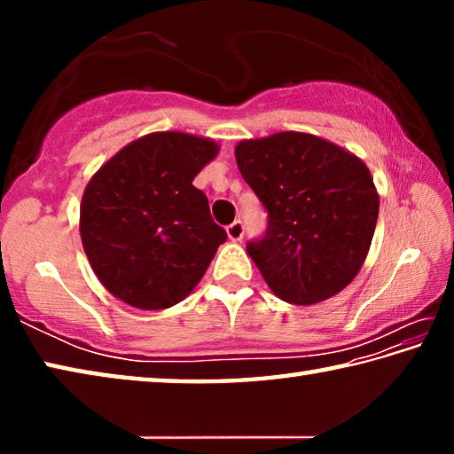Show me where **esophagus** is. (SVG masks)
I'll list each match as a JSON object with an SVG mask.
<instances>
[{
	"label": "esophagus",
	"instance_id": "34e87169",
	"mask_svg": "<svg viewBox=\"0 0 454 454\" xmlns=\"http://www.w3.org/2000/svg\"><path fill=\"white\" fill-rule=\"evenodd\" d=\"M226 234H228V238L232 242H240L242 240V236H244V224L240 220H236V222H232V224H230L228 228H226Z\"/></svg>",
	"mask_w": 454,
	"mask_h": 454
}]
</instances>
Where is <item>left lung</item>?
Segmentation results:
<instances>
[{"label":"left lung","mask_w":454,"mask_h":454,"mask_svg":"<svg viewBox=\"0 0 454 454\" xmlns=\"http://www.w3.org/2000/svg\"><path fill=\"white\" fill-rule=\"evenodd\" d=\"M242 178L268 210V230L246 246L276 296L328 301L363 268L379 218V192L356 153L306 132L236 144Z\"/></svg>","instance_id":"1"}]
</instances>
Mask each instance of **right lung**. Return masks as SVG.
<instances>
[{
  "label": "right lung",
  "instance_id": "right-lung-1",
  "mask_svg": "<svg viewBox=\"0 0 454 454\" xmlns=\"http://www.w3.org/2000/svg\"><path fill=\"white\" fill-rule=\"evenodd\" d=\"M218 152L210 137L152 132L91 176L80 204V236L91 270L118 301L164 310L202 280L226 232L192 180Z\"/></svg>",
  "mask_w": 454,
  "mask_h": 454
}]
</instances>
